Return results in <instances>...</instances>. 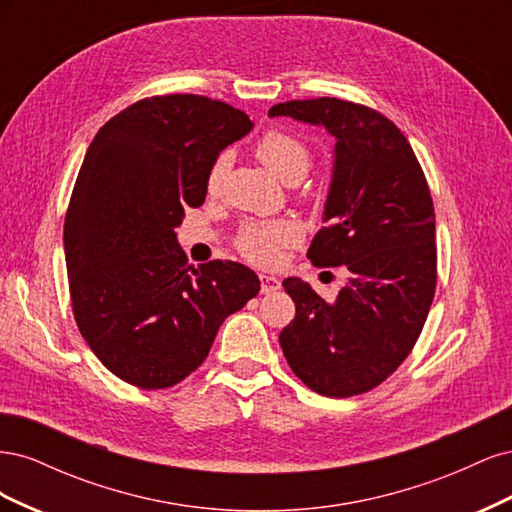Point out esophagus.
I'll list each match as a JSON object with an SVG mask.
<instances>
[{
    "mask_svg": "<svg viewBox=\"0 0 512 512\" xmlns=\"http://www.w3.org/2000/svg\"><path fill=\"white\" fill-rule=\"evenodd\" d=\"M282 288V282L273 275H260V292L262 294H271L275 290Z\"/></svg>",
    "mask_w": 512,
    "mask_h": 512,
    "instance_id": "esophagus-1",
    "label": "esophagus"
}]
</instances>
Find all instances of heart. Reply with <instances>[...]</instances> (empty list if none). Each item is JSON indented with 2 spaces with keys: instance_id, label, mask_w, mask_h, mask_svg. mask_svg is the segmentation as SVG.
I'll return each instance as SVG.
<instances>
[{
  "instance_id": "heart-1",
  "label": "heart",
  "mask_w": 512,
  "mask_h": 512,
  "mask_svg": "<svg viewBox=\"0 0 512 512\" xmlns=\"http://www.w3.org/2000/svg\"><path fill=\"white\" fill-rule=\"evenodd\" d=\"M256 156L271 173L288 181L290 177H303L309 168V151L299 141L284 130H269L260 136L256 143ZM228 166V156H222L213 162L207 175V190L218 192ZM299 239V228L290 222H265V224H247L237 237L239 252L256 262V265H271L280 258L282 247L292 245Z\"/></svg>"
}]
</instances>
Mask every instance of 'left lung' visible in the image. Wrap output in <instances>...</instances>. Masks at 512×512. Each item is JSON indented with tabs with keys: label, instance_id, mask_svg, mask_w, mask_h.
<instances>
[{
	"label": "left lung",
	"instance_id": "obj_1",
	"mask_svg": "<svg viewBox=\"0 0 512 512\" xmlns=\"http://www.w3.org/2000/svg\"><path fill=\"white\" fill-rule=\"evenodd\" d=\"M335 136L324 226L309 245L316 267H346L333 303L286 277L297 314L280 333L290 369L309 389L352 397L406 361L436 292V213L408 138L382 113L339 98L275 104Z\"/></svg>",
	"mask_w": 512,
	"mask_h": 512
}]
</instances>
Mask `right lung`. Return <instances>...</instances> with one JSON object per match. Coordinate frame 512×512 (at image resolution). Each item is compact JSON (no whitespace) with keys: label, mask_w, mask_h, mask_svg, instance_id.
Masks as SVG:
<instances>
[{"label":"right lung","mask_w":512,"mask_h":512,"mask_svg":"<svg viewBox=\"0 0 512 512\" xmlns=\"http://www.w3.org/2000/svg\"><path fill=\"white\" fill-rule=\"evenodd\" d=\"M252 128L226 102L170 94L134 102L91 141L64 224L68 284L81 335L123 382L175 386L258 294L239 262L188 265L175 235L183 209L205 203L220 151Z\"/></svg>","instance_id":"right-lung-1"}]
</instances>
